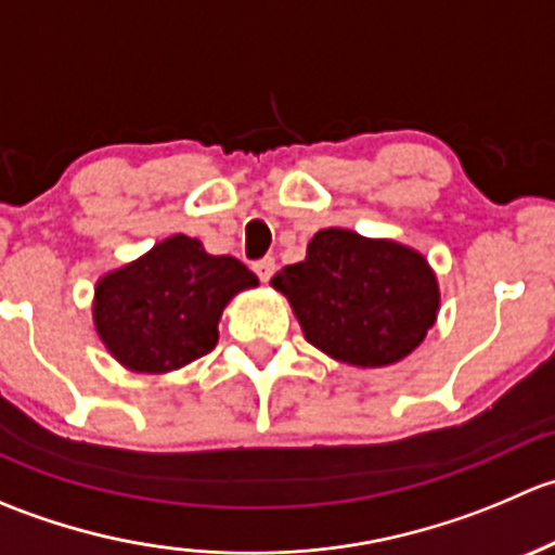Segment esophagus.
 <instances>
[{
  "label": "esophagus",
  "instance_id": "esophagus-1",
  "mask_svg": "<svg viewBox=\"0 0 555 555\" xmlns=\"http://www.w3.org/2000/svg\"><path fill=\"white\" fill-rule=\"evenodd\" d=\"M251 268H255V273L260 276V282H268V279L273 276V271H276V260H273V257H262V260H257Z\"/></svg>",
  "mask_w": 555,
  "mask_h": 555
}]
</instances>
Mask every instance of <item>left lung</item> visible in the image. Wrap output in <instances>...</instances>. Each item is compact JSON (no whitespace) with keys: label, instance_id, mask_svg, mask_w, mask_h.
Here are the masks:
<instances>
[{"label":"left lung","instance_id":"8db88e82","mask_svg":"<svg viewBox=\"0 0 555 555\" xmlns=\"http://www.w3.org/2000/svg\"><path fill=\"white\" fill-rule=\"evenodd\" d=\"M271 284L311 346L357 367L395 365L411 354L440 309L438 279L424 255L346 228L319 231L306 260L284 266Z\"/></svg>","mask_w":555,"mask_h":555}]
</instances>
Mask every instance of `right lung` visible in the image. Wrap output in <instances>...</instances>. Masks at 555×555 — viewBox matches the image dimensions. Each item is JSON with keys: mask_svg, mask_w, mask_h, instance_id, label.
<instances>
[{"mask_svg": "<svg viewBox=\"0 0 555 555\" xmlns=\"http://www.w3.org/2000/svg\"><path fill=\"white\" fill-rule=\"evenodd\" d=\"M257 276L231 255L177 236L99 279L93 324L112 357L133 373H169L209 354L222 309Z\"/></svg>", "mask_w": 555, "mask_h": 555, "instance_id": "right-lung-1", "label": "right lung"}]
</instances>
